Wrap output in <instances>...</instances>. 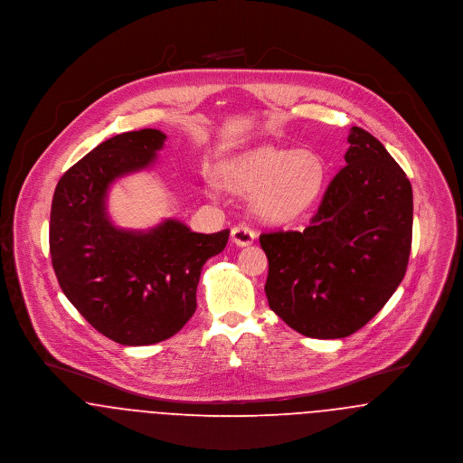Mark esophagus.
<instances>
[{"label":"esophagus","instance_id":"1","mask_svg":"<svg viewBox=\"0 0 463 463\" xmlns=\"http://www.w3.org/2000/svg\"><path fill=\"white\" fill-rule=\"evenodd\" d=\"M231 236H232V241L238 245V247H249L254 243L256 240V232L245 225V223H240L236 227H232L231 231Z\"/></svg>","mask_w":463,"mask_h":463}]
</instances>
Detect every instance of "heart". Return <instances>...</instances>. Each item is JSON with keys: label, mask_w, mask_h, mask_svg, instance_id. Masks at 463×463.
Returning a JSON list of instances; mask_svg holds the SVG:
<instances>
[{"label": "heart", "mask_w": 463, "mask_h": 463, "mask_svg": "<svg viewBox=\"0 0 463 463\" xmlns=\"http://www.w3.org/2000/svg\"><path fill=\"white\" fill-rule=\"evenodd\" d=\"M325 174V163L316 153L273 146L236 156L220 170L225 188L234 194L254 192V211L273 223L302 216L319 197Z\"/></svg>", "instance_id": "obj_1"}]
</instances>
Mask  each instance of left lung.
Returning a JSON list of instances; mask_svg holds the SVG:
<instances>
[{
	"label": "left lung",
	"mask_w": 463,
	"mask_h": 463,
	"mask_svg": "<svg viewBox=\"0 0 463 463\" xmlns=\"http://www.w3.org/2000/svg\"><path fill=\"white\" fill-rule=\"evenodd\" d=\"M346 166L304 231L259 236L266 298L293 330L341 339L362 328L402 284L411 247V181L380 140L354 126Z\"/></svg>",
	"instance_id": "8db88e82"
}]
</instances>
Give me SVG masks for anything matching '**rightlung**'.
I'll list each match as a JSON object with an SVG mask.
<instances>
[{
	"label": "right lung",
	"instance_id": "right-lung-1",
	"mask_svg": "<svg viewBox=\"0 0 463 463\" xmlns=\"http://www.w3.org/2000/svg\"><path fill=\"white\" fill-rule=\"evenodd\" d=\"M166 137L157 129L117 135L71 166L56 184L50 252L67 300L108 339L146 346L177 334L197 308V286L229 229L201 234L179 220L126 231L106 211L109 186L149 168Z\"/></svg>",
	"mask_w": 463,
	"mask_h": 463
}]
</instances>
